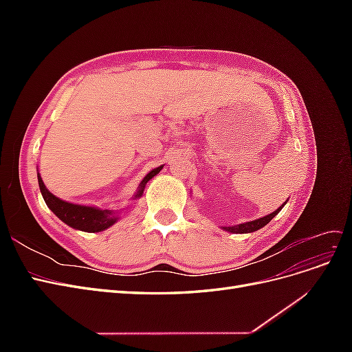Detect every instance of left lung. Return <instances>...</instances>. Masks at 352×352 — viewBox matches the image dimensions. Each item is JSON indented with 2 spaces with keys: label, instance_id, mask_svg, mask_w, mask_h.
Returning <instances> with one entry per match:
<instances>
[{
  "label": "left lung",
  "instance_id": "left-lung-1",
  "mask_svg": "<svg viewBox=\"0 0 352 352\" xmlns=\"http://www.w3.org/2000/svg\"><path fill=\"white\" fill-rule=\"evenodd\" d=\"M285 204H286V202H285ZM283 206H280L278 210L273 211L272 214H269V216H264L261 219L247 221V223H241V225H236V226H223L221 229H225V230H228L230 233H251V232H255V230H258V229H261V228H264L265 225H267V223L282 210Z\"/></svg>",
  "mask_w": 352,
  "mask_h": 352
}]
</instances>
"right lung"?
Segmentation results:
<instances>
[{
  "label": "right lung",
  "instance_id": "add662e5",
  "mask_svg": "<svg viewBox=\"0 0 352 352\" xmlns=\"http://www.w3.org/2000/svg\"><path fill=\"white\" fill-rule=\"evenodd\" d=\"M162 168H163V166L153 168L151 172L142 179V182L140 184V186H138L135 198L142 197L148 180L153 179L155 175H158ZM38 184H39L42 198H44L48 208L54 212V214L61 221H65L67 226H70L73 229H78L82 232H91V233L102 232L105 229H109L110 226H113L114 223L119 220V211L101 210L97 207L80 206V204H72V202L63 201V199L57 198L56 195H52L45 188L44 182H42V177L39 176V173H38Z\"/></svg>",
  "mask_w": 352,
  "mask_h": 352
}]
</instances>
